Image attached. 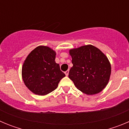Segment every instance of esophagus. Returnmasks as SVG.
<instances>
[{"label": "esophagus", "instance_id": "1", "mask_svg": "<svg viewBox=\"0 0 129 129\" xmlns=\"http://www.w3.org/2000/svg\"><path fill=\"white\" fill-rule=\"evenodd\" d=\"M65 74H66V76H68V74H69V70H67V71L65 72Z\"/></svg>", "mask_w": 129, "mask_h": 129}]
</instances>
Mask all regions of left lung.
Instances as JSON below:
<instances>
[{
	"instance_id": "left-lung-1",
	"label": "left lung",
	"mask_w": 129,
	"mask_h": 129,
	"mask_svg": "<svg viewBox=\"0 0 129 129\" xmlns=\"http://www.w3.org/2000/svg\"><path fill=\"white\" fill-rule=\"evenodd\" d=\"M73 67L68 77L77 89L88 95L101 92L110 79L111 67L105 55L92 45L70 50Z\"/></svg>"
}]
</instances>
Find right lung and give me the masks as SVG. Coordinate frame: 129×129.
I'll use <instances>...</instances> for the list:
<instances>
[{
  "label": "right lung",
  "instance_id": "right-lung-1",
  "mask_svg": "<svg viewBox=\"0 0 129 129\" xmlns=\"http://www.w3.org/2000/svg\"><path fill=\"white\" fill-rule=\"evenodd\" d=\"M55 59V52L43 46L34 49L26 57L22 69V79L34 94L44 95L50 93L65 76Z\"/></svg>",
  "mask_w": 129,
  "mask_h": 129
}]
</instances>
